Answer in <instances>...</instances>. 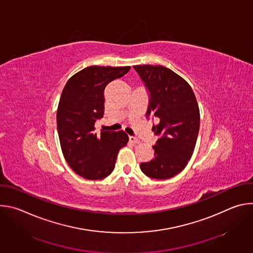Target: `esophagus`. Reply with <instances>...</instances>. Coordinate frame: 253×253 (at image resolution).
<instances>
[{"instance_id": "34e87169", "label": "esophagus", "mask_w": 253, "mask_h": 253, "mask_svg": "<svg viewBox=\"0 0 253 253\" xmlns=\"http://www.w3.org/2000/svg\"><path fill=\"white\" fill-rule=\"evenodd\" d=\"M129 140H130V142H132V143H134V144L140 143V140H139L138 138L134 137V136H129Z\"/></svg>"}]
</instances>
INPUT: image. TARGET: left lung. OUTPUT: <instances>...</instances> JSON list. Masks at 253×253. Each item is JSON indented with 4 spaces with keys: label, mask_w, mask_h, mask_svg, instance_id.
<instances>
[{
    "label": "left lung",
    "mask_w": 253,
    "mask_h": 253,
    "mask_svg": "<svg viewBox=\"0 0 253 253\" xmlns=\"http://www.w3.org/2000/svg\"><path fill=\"white\" fill-rule=\"evenodd\" d=\"M149 92L146 117L159 123L154 158L140 164L150 178L168 179L181 172L191 158L199 132V107L190 85L164 66H133Z\"/></svg>",
    "instance_id": "obj_1"
}]
</instances>
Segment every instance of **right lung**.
<instances>
[{
	"mask_svg": "<svg viewBox=\"0 0 253 253\" xmlns=\"http://www.w3.org/2000/svg\"><path fill=\"white\" fill-rule=\"evenodd\" d=\"M131 67L90 66L66 83L57 110V129L63 155L76 174L88 180L110 175L119 150L127 145L124 131L95 132L104 115V90Z\"/></svg>",
	"mask_w": 253,
	"mask_h": 253,
	"instance_id": "1",
	"label": "right lung"
}]
</instances>
